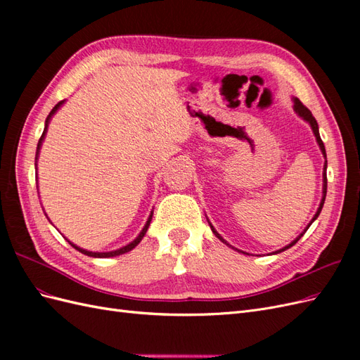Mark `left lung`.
<instances>
[{
	"mask_svg": "<svg viewBox=\"0 0 360 360\" xmlns=\"http://www.w3.org/2000/svg\"><path fill=\"white\" fill-rule=\"evenodd\" d=\"M294 110H296V112L300 115V117H303V120H307V122L311 124V127H312V132H314V135H315V138H317V143H319V146H320V148H321V151H323V155H324V158H326V148H324V144H323V141H321V138H320V132H319V124H317V120H315L314 118V115L311 114V111L308 110V108L307 106H304L299 99H294ZM326 168H328V160H326V163H324V176H323V200H321V202H320V207H319V210H317V213H315V216H314V219H312V222L315 221V219H317V217H319V214H320V212H321V209H323V204H324V200H326V192H328V177H326ZM311 222V224H312ZM311 224L307 226V230H308V228L311 226ZM210 228H212V231L214 233V236L217 237V238H219V240H222L224 243H226L225 240H224V238L219 236V234H217V231L214 230V228L212 226V224H210ZM307 230H304L297 238H296V240H294V242H291L288 246H285V248H282L281 250H278V252H282V250H285V249H288V248H291L292 245H296L297 242H299V238L304 234V233H307Z\"/></svg>",
	"mask_w": 360,
	"mask_h": 360,
	"instance_id": "1",
	"label": "left lung"
}]
</instances>
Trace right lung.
<instances>
[{"instance_id":"1","label":"right lung","mask_w":360,"mask_h":360,"mask_svg":"<svg viewBox=\"0 0 360 360\" xmlns=\"http://www.w3.org/2000/svg\"><path fill=\"white\" fill-rule=\"evenodd\" d=\"M64 103V101H61V102H58L56 106L52 108V111L49 112V115H48V118H46V123H45V130H43V134H41V136H40V139H39V144H37V153H36V160H37V156H39V150H40V146H41V141H43V138H45V134H46V130H48V123H49V120H51V117L57 112V110L58 108L61 106ZM151 216H153V213L150 214V217H148V221H147V224H146V226L143 228V231L139 233V236L135 238V240L132 242V243H129L127 246H124V248H120V249H117V250H112V252H90V250H85V249H81V248H78V246H75L73 243H70L76 250H79L81 254H84V255H89V257H94V258H108V257H117V255H122V254H126V252H129V250H132L141 240H143V237H144V234L147 233V228H148V225H150V221H151Z\"/></svg>"}]
</instances>
